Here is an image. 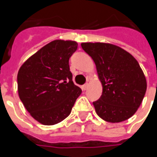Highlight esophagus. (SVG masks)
<instances>
[{"mask_svg": "<svg viewBox=\"0 0 157 157\" xmlns=\"http://www.w3.org/2000/svg\"><path fill=\"white\" fill-rule=\"evenodd\" d=\"M88 86H89V84H88V83H86V84H85V85L82 86V88H83V90H85V91H86V89L88 88Z\"/></svg>", "mask_w": 157, "mask_h": 157, "instance_id": "obj_1", "label": "esophagus"}]
</instances>
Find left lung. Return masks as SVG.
<instances>
[{"instance_id": "obj_1", "label": "left lung", "mask_w": 157, "mask_h": 157, "mask_svg": "<svg viewBox=\"0 0 157 157\" xmlns=\"http://www.w3.org/2000/svg\"><path fill=\"white\" fill-rule=\"evenodd\" d=\"M93 58L102 95L94 102L95 111L107 122L117 123L132 117L147 90V81L135 57L122 48L107 43H82Z\"/></svg>"}]
</instances>
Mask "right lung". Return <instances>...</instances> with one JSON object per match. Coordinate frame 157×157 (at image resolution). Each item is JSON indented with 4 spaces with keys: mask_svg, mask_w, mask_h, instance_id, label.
Here are the masks:
<instances>
[{
    "mask_svg": "<svg viewBox=\"0 0 157 157\" xmlns=\"http://www.w3.org/2000/svg\"><path fill=\"white\" fill-rule=\"evenodd\" d=\"M77 48L75 41L54 40L29 57L18 71L19 98L39 123L61 122L81 94L69 67V58Z\"/></svg>",
    "mask_w": 157,
    "mask_h": 157,
    "instance_id": "add662e5",
    "label": "right lung"
}]
</instances>
